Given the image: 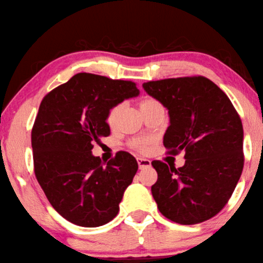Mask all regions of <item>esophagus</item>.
<instances>
[{
	"label": "esophagus",
	"mask_w": 263,
	"mask_h": 263,
	"mask_svg": "<svg viewBox=\"0 0 263 263\" xmlns=\"http://www.w3.org/2000/svg\"><path fill=\"white\" fill-rule=\"evenodd\" d=\"M138 164H139L140 169H145V168H149L152 165L151 161L148 159H145V157H138Z\"/></svg>",
	"instance_id": "obj_1"
}]
</instances>
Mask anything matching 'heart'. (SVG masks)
I'll return each mask as SVG.
<instances>
[{
    "label": "heart",
    "instance_id": "obj_1",
    "mask_svg": "<svg viewBox=\"0 0 263 263\" xmlns=\"http://www.w3.org/2000/svg\"><path fill=\"white\" fill-rule=\"evenodd\" d=\"M157 103L159 102H157L155 99L146 98L140 102V108L149 107V106H153V104H157ZM121 108H122V104H116V106H114L110 110H109L108 116H107V122L109 125H114V124L116 123L118 114L121 111ZM152 142H153L152 138L140 137V138H135V139H132L130 141V146L132 148H135V149L138 152L145 153L148 151V148H149V146L152 145Z\"/></svg>",
    "mask_w": 263,
    "mask_h": 263
}]
</instances>
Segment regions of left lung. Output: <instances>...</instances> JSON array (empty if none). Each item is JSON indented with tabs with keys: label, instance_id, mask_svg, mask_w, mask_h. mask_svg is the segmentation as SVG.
Returning a JSON list of instances; mask_svg holds the SVG:
<instances>
[{
	"label": "left lung",
	"instance_id": "left-lung-1",
	"mask_svg": "<svg viewBox=\"0 0 263 263\" xmlns=\"http://www.w3.org/2000/svg\"><path fill=\"white\" fill-rule=\"evenodd\" d=\"M142 87L168 109L170 125L163 137L168 153L185 152V164L177 169L152 162L157 208L184 226L207 221L222 211L240 178L241 119L227 94L202 76L148 82Z\"/></svg>",
	"mask_w": 263,
	"mask_h": 263
}]
</instances>
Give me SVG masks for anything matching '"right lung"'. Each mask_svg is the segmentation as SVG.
<instances>
[{"label": "right lung", "instance_id": "obj_1", "mask_svg": "<svg viewBox=\"0 0 263 263\" xmlns=\"http://www.w3.org/2000/svg\"><path fill=\"white\" fill-rule=\"evenodd\" d=\"M138 95L135 83L83 72L41 101L32 128L35 177L55 211L76 226L100 227L118 214L137 160L118 152L103 163L92 149L110 135L109 110Z\"/></svg>", "mask_w": 263, "mask_h": 263}]
</instances>
